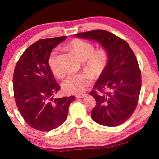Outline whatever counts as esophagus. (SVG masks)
<instances>
[{
  "label": "esophagus",
  "instance_id": "esophagus-1",
  "mask_svg": "<svg viewBox=\"0 0 159 159\" xmlns=\"http://www.w3.org/2000/svg\"><path fill=\"white\" fill-rule=\"evenodd\" d=\"M85 96H86L85 94H77V95H75V97H76V98H78V99H81V98H83V97H84Z\"/></svg>",
  "mask_w": 159,
  "mask_h": 159
}]
</instances>
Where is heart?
Here are the masks:
<instances>
[{"label": "heart", "instance_id": "b5f03b06", "mask_svg": "<svg viewBox=\"0 0 159 159\" xmlns=\"http://www.w3.org/2000/svg\"><path fill=\"white\" fill-rule=\"evenodd\" d=\"M67 46L79 60L84 61V68L94 76L100 75L105 71L109 61V55L106 49L101 48L94 51L92 43L80 39L73 40ZM57 55V51L52 52L48 58V66L55 76L60 78L63 75V70L58 64ZM92 78V74L89 72L70 74L63 81L62 89L67 94H81L86 90Z\"/></svg>", "mask_w": 159, "mask_h": 159}]
</instances>
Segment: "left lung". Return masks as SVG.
Returning <instances> with one entry per match:
<instances>
[{"mask_svg":"<svg viewBox=\"0 0 159 159\" xmlns=\"http://www.w3.org/2000/svg\"><path fill=\"white\" fill-rule=\"evenodd\" d=\"M75 36L99 42L109 55L105 71L90 94L96 99L92 119L106 126H117L132 115L141 89V72L127 42L103 30L84 32Z\"/></svg>","mask_w":159,"mask_h":159,"instance_id":"1","label":"left lung"}]
</instances>
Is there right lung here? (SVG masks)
<instances>
[{
	"label": "right lung",
	"mask_w": 159,
	"mask_h": 159,
	"mask_svg": "<svg viewBox=\"0 0 159 159\" xmlns=\"http://www.w3.org/2000/svg\"><path fill=\"white\" fill-rule=\"evenodd\" d=\"M66 36L41 39L29 46L19 59L13 75L16 104L30 127L41 132L62 125L75 97L54 99L60 89L48 66L53 48Z\"/></svg>",
	"instance_id": "right-lung-1"
}]
</instances>
